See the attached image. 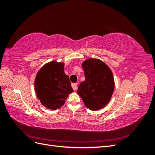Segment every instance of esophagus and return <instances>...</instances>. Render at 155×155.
I'll return each mask as SVG.
<instances>
[{
	"instance_id": "esophagus-1",
	"label": "esophagus",
	"mask_w": 155,
	"mask_h": 155,
	"mask_svg": "<svg viewBox=\"0 0 155 155\" xmlns=\"http://www.w3.org/2000/svg\"><path fill=\"white\" fill-rule=\"evenodd\" d=\"M72 87L73 88V90L76 91L78 89V83H72Z\"/></svg>"
}]
</instances>
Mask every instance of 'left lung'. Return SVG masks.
<instances>
[{
  "label": "left lung",
  "mask_w": 155,
  "mask_h": 155,
  "mask_svg": "<svg viewBox=\"0 0 155 155\" xmlns=\"http://www.w3.org/2000/svg\"><path fill=\"white\" fill-rule=\"evenodd\" d=\"M85 80L78 87L77 92L85 105L97 110L108 104L114 89V80L110 68L97 59H88L81 64Z\"/></svg>",
  "instance_id": "obj_1"
}]
</instances>
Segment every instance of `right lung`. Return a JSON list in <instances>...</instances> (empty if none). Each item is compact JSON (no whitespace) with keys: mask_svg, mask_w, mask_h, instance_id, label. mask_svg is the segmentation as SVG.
I'll return each instance as SVG.
<instances>
[{"mask_svg":"<svg viewBox=\"0 0 155 155\" xmlns=\"http://www.w3.org/2000/svg\"><path fill=\"white\" fill-rule=\"evenodd\" d=\"M35 91L41 104L48 109L55 110L63 106L74 91L64 74V63L53 61L45 64L37 74Z\"/></svg>","mask_w":155,"mask_h":155,"instance_id":"obj_1","label":"right lung"}]
</instances>
